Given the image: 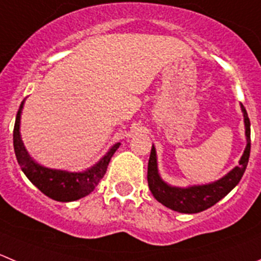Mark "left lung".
Returning <instances> with one entry per match:
<instances>
[{
	"label": "left lung",
	"instance_id": "obj_1",
	"mask_svg": "<svg viewBox=\"0 0 261 261\" xmlns=\"http://www.w3.org/2000/svg\"><path fill=\"white\" fill-rule=\"evenodd\" d=\"M241 110L244 114L246 147L238 161V165L234 166L230 172H228L224 177L219 178L214 182L206 183V185L188 186V187H175V186L166 183L159 173L156 148L152 145L150 160H148L147 182L151 193L159 202L174 212L183 213V214H195V213L203 212V210L212 207L238 185L246 170L250 158V148H251L250 119L247 116L246 109L244 108L242 103H241Z\"/></svg>",
	"mask_w": 261,
	"mask_h": 261
}]
</instances>
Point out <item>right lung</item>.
<instances>
[{"instance_id":"1","label":"right lung","mask_w":261,"mask_h":261,"mask_svg":"<svg viewBox=\"0 0 261 261\" xmlns=\"http://www.w3.org/2000/svg\"><path fill=\"white\" fill-rule=\"evenodd\" d=\"M24 102L25 100L21 102L20 108H19L14 126L15 155H16V160L24 174L42 193L55 201L70 202V201L79 200V198L89 195L105 175L109 163L120 146V142L111 146L108 152L95 165L83 172H69V170L47 168V166L37 163L29 155L23 140H21L20 120Z\"/></svg>"}]
</instances>
